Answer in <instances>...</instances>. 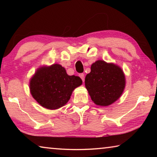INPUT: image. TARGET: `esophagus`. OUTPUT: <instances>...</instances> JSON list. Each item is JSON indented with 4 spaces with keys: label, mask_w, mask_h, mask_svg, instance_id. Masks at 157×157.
Segmentation results:
<instances>
[{
    "label": "esophagus",
    "mask_w": 157,
    "mask_h": 157,
    "mask_svg": "<svg viewBox=\"0 0 157 157\" xmlns=\"http://www.w3.org/2000/svg\"><path fill=\"white\" fill-rule=\"evenodd\" d=\"M79 76L80 77V78L82 79V80L83 81V82H84V74L83 73H80L79 75Z\"/></svg>",
    "instance_id": "esophagus-1"
}]
</instances>
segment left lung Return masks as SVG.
I'll list each match as a JSON object with an SVG mask.
<instances>
[{"instance_id": "left-lung-1", "label": "left lung", "mask_w": 157, "mask_h": 157, "mask_svg": "<svg viewBox=\"0 0 157 157\" xmlns=\"http://www.w3.org/2000/svg\"><path fill=\"white\" fill-rule=\"evenodd\" d=\"M125 76L120 66L98 60L92 63L91 72L85 78V86L93 102L100 107L109 106L123 94Z\"/></svg>"}]
</instances>
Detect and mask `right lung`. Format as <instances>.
Instances as JSON below:
<instances>
[{
    "mask_svg": "<svg viewBox=\"0 0 157 157\" xmlns=\"http://www.w3.org/2000/svg\"><path fill=\"white\" fill-rule=\"evenodd\" d=\"M82 84L80 78L68 75L63 66L53 63L37 68L29 86L32 96L41 107L55 110L64 106L74 89Z\"/></svg>",
    "mask_w": 157,
    "mask_h": 157,
    "instance_id": "right-lung-1",
    "label": "right lung"
}]
</instances>
